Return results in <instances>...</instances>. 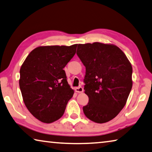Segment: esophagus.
I'll use <instances>...</instances> for the list:
<instances>
[{"label":"esophagus","instance_id":"34e87169","mask_svg":"<svg viewBox=\"0 0 152 152\" xmlns=\"http://www.w3.org/2000/svg\"><path fill=\"white\" fill-rule=\"evenodd\" d=\"M75 91L78 93H83L84 89L83 87H82V86H78V87L75 88Z\"/></svg>","mask_w":152,"mask_h":152}]
</instances>
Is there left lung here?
I'll list each match as a JSON object with an SVG mask.
<instances>
[{"mask_svg": "<svg viewBox=\"0 0 152 152\" xmlns=\"http://www.w3.org/2000/svg\"><path fill=\"white\" fill-rule=\"evenodd\" d=\"M76 54L86 67L83 112L96 123L109 122L119 114L131 92L132 67L124 52L112 44H78Z\"/></svg>", "mask_w": 152, "mask_h": 152, "instance_id": "8db88e82", "label": "left lung"}]
</instances>
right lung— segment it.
<instances>
[{"mask_svg": "<svg viewBox=\"0 0 152 152\" xmlns=\"http://www.w3.org/2000/svg\"><path fill=\"white\" fill-rule=\"evenodd\" d=\"M77 45L38 47L21 65L19 84L23 102L42 122L59 119L74 95L64 68L75 55Z\"/></svg>", "mask_w": 152, "mask_h": 152, "instance_id": "add662e5", "label": "right lung"}]
</instances>
